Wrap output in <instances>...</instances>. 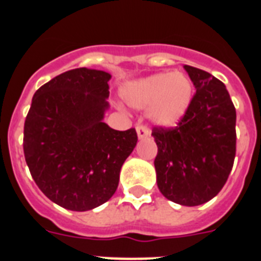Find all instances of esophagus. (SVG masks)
<instances>
[{"label": "esophagus", "mask_w": 261, "mask_h": 261, "mask_svg": "<svg viewBox=\"0 0 261 261\" xmlns=\"http://www.w3.org/2000/svg\"><path fill=\"white\" fill-rule=\"evenodd\" d=\"M136 130H137V135L140 140H145V138L149 137V135H150L149 129H147L145 125H137Z\"/></svg>", "instance_id": "1"}]
</instances>
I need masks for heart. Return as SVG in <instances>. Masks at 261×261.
<instances>
[{
  "label": "heart",
  "instance_id": "heart-1",
  "mask_svg": "<svg viewBox=\"0 0 261 261\" xmlns=\"http://www.w3.org/2000/svg\"><path fill=\"white\" fill-rule=\"evenodd\" d=\"M121 95L132 107H149V116L155 124L171 126L190 110L193 87L183 73H159L128 82L121 89Z\"/></svg>",
  "mask_w": 261,
  "mask_h": 261
}]
</instances>
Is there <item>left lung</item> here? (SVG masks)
<instances>
[{
	"label": "left lung",
	"mask_w": 261,
	"mask_h": 261,
	"mask_svg": "<svg viewBox=\"0 0 261 261\" xmlns=\"http://www.w3.org/2000/svg\"><path fill=\"white\" fill-rule=\"evenodd\" d=\"M195 85L190 110L174 128L154 126L156 184L166 199L186 206L209 201L225 186L237 151V112L220 80L184 65Z\"/></svg>",
	"instance_id": "left-lung-1"
}]
</instances>
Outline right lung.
Segmentation results:
<instances>
[{
    "label": "right lung",
    "instance_id": "obj_1",
    "mask_svg": "<svg viewBox=\"0 0 261 261\" xmlns=\"http://www.w3.org/2000/svg\"><path fill=\"white\" fill-rule=\"evenodd\" d=\"M110 78L87 68L57 75L36 90L24 121L23 151L32 179L68 211L108 201L137 144L135 128L115 130L103 123Z\"/></svg>",
    "mask_w": 261,
    "mask_h": 261
}]
</instances>
